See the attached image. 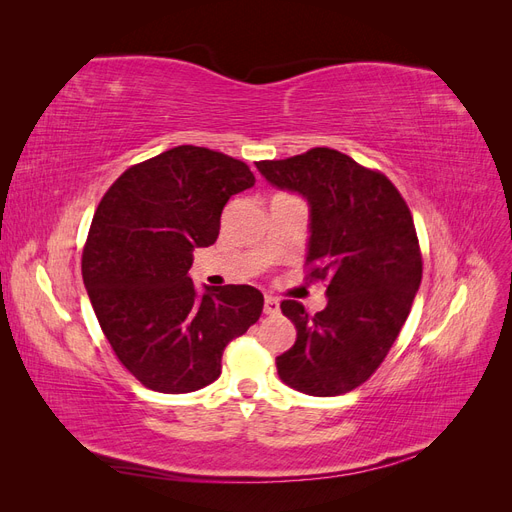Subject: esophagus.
<instances>
[{"instance_id":"esophagus-1","label":"esophagus","mask_w":512,"mask_h":512,"mask_svg":"<svg viewBox=\"0 0 512 512\" xmlns=\"http://www.w3.org/2000/svg\"><path fill=\"white\" fill-rule=\"evenodd\" d=\"M277 312H280V301H277L275 297H265V314L273 316Z\"/></svg>"}]
</instances>
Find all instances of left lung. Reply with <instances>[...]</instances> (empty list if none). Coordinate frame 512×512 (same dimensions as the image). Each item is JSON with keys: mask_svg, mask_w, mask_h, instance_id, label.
Returning a JSON list of instances; mask_svg holds the SVG:
<instances>
[{"mask_svg": "<svg viewBox=\"0 0 512 512\" xmlns=\"http://www.w3.org/2000/svg\"><path fill=\"white\" fill-rule=\"evenodd\" d=\"M273 188L309 205L307 265L327 282V307L309 316L297 301L282 314L297 342L275 359L290 389L333 397L361 386L384 361L421 286L423 260L412 213L382 173L329 147L256 162Z\"/></svg>", "mask_w": 512, "mask_h": 512, "instance_id": "8db88e82", "label": "left lung"}]
</instances>
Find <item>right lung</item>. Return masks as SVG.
Returning a JSON list of instances; mask_svg holds the SVG:
<instances>
[{"mask_svg": "<svg viewBox=\"0 0 512 512\" xmlns=\"http://www.w3.org/2000/svg\"><path fill=\"white\" fill-rule=\"evenodd\" d=\"M256 183L220 151L179 145L123 173L91 220L83 282L117 359L158 393H192L218 380L228 342L260 318L254 286H205L192 252L220 235L222 209Z\"/></svg>", "mask_w": 512, "mask_h": 512, "instance_id": "1", "label": "right lung"}]
</instances>
